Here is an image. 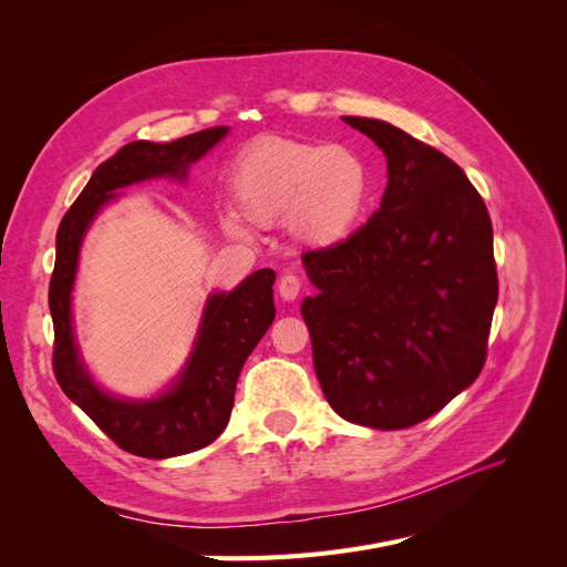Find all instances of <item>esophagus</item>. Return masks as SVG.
<instances>
[{"mask_svg": "<svg viewBox=\"0 0 567 567\" xmlns=\"http://www.w3.org/2000/svg\"><path fill=\"white\" fill-rule=\"evenodd\" d=\"M300 288H302V284H300L296 274H284L281 281H279V296L286 302H290V300H296L300 296Z\"/></svg>", "mask_w": 567, "mask_h": 567, "instance_id": "1", "label": "esophagus"}]
</instances>
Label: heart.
<instances>
[{"mask_svg": "<svg viewBox=\"0 0 567 567\" xmlns=\"http://www.w3.org/2000/svg\"><path fill=\"white\" fill-rule=\"evenodd\" d=\"M231 196L252 225L290 221L305 244L338 246L362 227L373 196L371 167L348 144H312L265 136L250 144L231 173ZM225 229L244 236L229 219Z\"/></svg>", "mask_w": 567, "mask_h": 567, "instance_id": "heart-1", "label": "heart"}]
</instances>
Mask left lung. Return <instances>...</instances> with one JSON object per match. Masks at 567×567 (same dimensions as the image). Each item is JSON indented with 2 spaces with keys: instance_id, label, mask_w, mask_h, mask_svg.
<instances>
[{
  "instance_id": "obj_1",
  "label": "left lung",
  "mask_w": 567,
  "mask_h": 567,
  "mask_svg": "<svg viewBox=\"0 0 567 567\" xmlns=\"http://www.w3.org/2000/svg\"><path fill=\"white\" fill-rule=\"evenodd\" d=\"M346 123L385 153L388 186L348 241L302 255L315 371L338 416L416 425L485 367L499 284L492 221L463 169L383 120Z\"/></svg>"
}]
</instances>
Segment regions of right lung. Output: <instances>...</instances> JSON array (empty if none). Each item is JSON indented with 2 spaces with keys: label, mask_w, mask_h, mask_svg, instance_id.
Listing matches in <instances>:
<instances>
[{
  "label": "right lung",
  "mask_w": 567,
  "mask_h": 567,
  "mask_svg": "<svg viewBox=\"0 0 567 567\" xmlns=\"http://www.w3.org/2000/svg\"><path fill=\"white\" fill-rule=\"evenodd\" d=\"M229 127H210L169 144L132 142L101 163L56 231V265L49 281L54 319V373L61 390L120 450L169 458L208 447L225 431L238 373L274 321V269H257L229 293L205 302L194 350L175 383L151 400H125L99 388L82 362L73 331V286L82 238L117 188L156 177L186 179L188 165L225 140Z\"/></svg>",
  "instance_id": "1"
}]
</instances>
